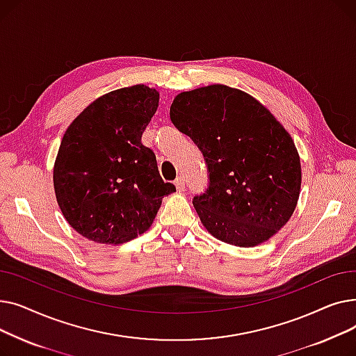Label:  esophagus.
Segmentation results:
<instances>
[{"label":"esophagus","mask_w":356,"mask_h":356,"mask_svg":"<svg viewBox=\"0 0 356 356\" xmlns=\"http://www.w3.org/2000/svg\"><path fill=\"white\" fill-rule=\"evenodd\" d=\"M175 184H176V189L179 191V192H181L183 189H184V179L180 176V177H177L176 180H175Z\"/></svg>","instance_id":"obj_1"}]
</instances>
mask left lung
I'll return each instance as SVG.
<instances>
[{
	"mask_svg": "<svg viewBox=\"0 0 356 356\" xmlns=\"http://www.w3.org/2000/svg\"><path fill=\"white\" fill-rule=\"evenodd\" d=\"M170 120L208 165L193 207L215 238L255 247L282 229L300 195V157L290 134L255 98L225 85L181 92Z\"/></svg>",
	"mask_w": 356,
	"mask_h": 356,
	"instance_id": "1",
	"label": "left lung"
}]
</instances>
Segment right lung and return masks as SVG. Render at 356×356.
Wrapping results in <instances>:
<instances>
[{"instance_id": "1", "label": "right lung", "mask_w": 356, "mask_h": 356, "mask_svg": "<svg viewBox=\"0 0 356 356\" xmlns=\"http://www.w3.org/2000/svg\"><path fill=\"white\" fill-rule=\"evenodd\" d=\"M157 106L156 89L121 88L93 101L67 127L53 184L63 216L82 236L112 245L134 239L152 227L161 199L176 191L141 143Z\"/></svg>"}]
</instances>
